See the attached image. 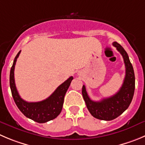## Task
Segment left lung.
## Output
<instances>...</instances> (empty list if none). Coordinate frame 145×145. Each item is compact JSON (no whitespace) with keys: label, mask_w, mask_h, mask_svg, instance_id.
<instances>
[{"label":"left lung","mask_w":145,"mask_h":145,"mask_svg":"<svg viewBox=\"0 0 145 145\" xmlns=\"http://www.w3.org/2000/svg\"><path fill=\"white\" fill-rule=\"evenodd\" d=\"M112 45L123 57L126 68L123 84L120 90L111 97L95 102L89 98L85 85L82 86V97L91 115L97 119L106 121L115 119L128 108L133 98L135 88V78L133 67L131 64L127 53L117 42H114Z\"/></svg>","instance_id":"obj_1"}]
</instances>
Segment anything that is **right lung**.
<instances>
[{"mask_svg":"<svg viewBox=\"0 0 145 145\" xmlns=\"http://www.w3.org/2000/svg\"><path fill=\"white\" fill-rule=\"evenodd\" d=\"M20 53V51H19L15 57L10 72V87L16 105L25 116L38 123H45L55 119L61 112L65 95L73 78L72 76L70 77L67 80L57 87L50 97L42 101L36 103L25 101L19 95L14 79L15 65Z\"/></svg>","mask_w":145,"mask_h":145,"instance_id":"add662e5","label":"right lung"}]
</instances>
